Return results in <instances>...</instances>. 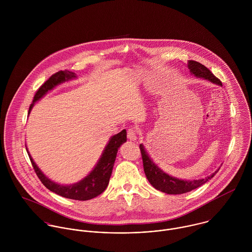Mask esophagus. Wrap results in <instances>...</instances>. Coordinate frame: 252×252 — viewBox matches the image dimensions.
Masks as SVG:
<instances>
[{
	"label": "esophagus",
	"instance_id": "obj_1",
	"mask_svg": "<svg viewBox=\"0 0 252 252\" xmlns=\"http://www.w3.org/2000/svg\"><path fill=\"white\" fill-rule=\"evenodd\" d=\"M127 137L130 141H133L135 142L137 140V131L135 128H130L128 130V133H127Z\"/></svg>",
	"mask_w": 252,
	"mask_h": 252
}]
</instances>
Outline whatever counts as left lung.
Returning <instances> with one entry per match:
<instances>
[{"instance_id":"8db88e82","label":"left lung","mask_w":252,"mask_h":252,"mask_svg":"<svg viewBox=\"0 0 252 252\" xmlns=\"http://www.w3.org/2000/svg\"><path fill=\"white\" fill-rule=\"evenodd\" d=\"M187 67L189 69V72L191 74L195 75L198 78H204L206 80H209L215 84L222 86L221 81L216 77L212 72L202 65L199 62L193 61V60H188ZM140 149L142 153V158H143V163H144V171L146 179L150 182V184L157 190L167 193V194H183L186 192H189L193 189H196L200 187L201 185L205 184L207 181L213 179L215 177L216 173L219 171V169L216 171L214 174L211 176L201 179V180H184L174 178L165 172H163L150 158L149 154L147 153L144 144H140Z\"/></svg>"}]
</instances>
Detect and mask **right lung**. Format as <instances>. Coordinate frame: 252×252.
I'll list each match as a JSON object with an SVG mask.
<instances>
[{
	"label": "right lung",
	"mask_w": 252,
	"mask_h": 252,
	"mask_svg": "<svg viewBox=\"0 0 252 252\" xmlns=\"http://www.w3.org/2000/svg\"><path fill=\"white\" fill-rule=\"evenodd\" d=\"M76 78V74L74 72L70 71H61L56 72L53 75H51L36 91V95L34 97L33 103L31 104L29 112L30 114L33 107L35 106L36 102L40 100L48 91L55 88L57 85L69 81L71 79ZM127 141V132L126 130H122L120 133L112 136L108 143L106 145L100 159L98 160L97 164L95 165L94 169L81 180L78 182L64 185L57 183L53 180L48 179L36 166L34 162L32 156L30 155L27 147V152L29 155V158L31 160V163L34 167V170L36 172L37 178L42 182V184L49 189L50 191L72 200H78V201H87L90 199H93L97 197L98 195L102 194L107 186H108L109 179L112 173V168L115 162L117 151L120 147V145L124 144Z\"/></svg>",
	"instance_id": "right-lung-1"
}]
</instances>
